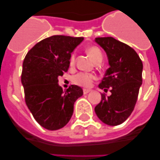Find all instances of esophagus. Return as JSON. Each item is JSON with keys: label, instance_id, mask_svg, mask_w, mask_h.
I'll list each match as a JSON object with an SVG mask.
<instances>
[{"label": "esophagus", "instance_id": "obj_1", "mask_svg": "<svg viewBox=\"0 0 160 160\" xmlns=\"http://www.w3.org/2000/svg\"><path fill=\"white\" fill-rule=\"evenodd\" d=\"M90 91H91V90H88V89H83V93H84V94H87V93H90Z\"/></svg>", "mask_w": 160, "mask_h": 160}]
</instances>
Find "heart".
<instances>
[{"instance_id": "b5f03b06", "label": "heart", "mask_w": 160, "mask_h": 160, "mask_svg": "<svg viewBox=\"0 0 160 160\" xmlns=\"http://www.w3.org/2000/svg\"><path fill=\"white\" fill-rule=\"evenodd\" d=\"M86 52L90 57L93 59L95 62H98L99 61L102 60V52H101V50L98 46H88L86 49ZM74 63H75V54L72 53L70 58V66L72 67ZM95 79H96V76L94 74L81 72L76 74L72 77V82L76 85H78V86L83 87V88H89V87L91 86L92 83H93V81Z\"/></svg>"}]
</instances>
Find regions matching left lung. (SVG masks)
I'll return each instance as SVG.
<instances>
[{"instance_id":"left-lung-1","label":"left lung","mask_w":160,"mask_h":160,"mask_svg":"<svg viewBox=\"0 0 160 160\" xmlns=\"http://www.w3.org/2000/svg\"><path fill=\"white\" fill-rule=\"evenodd\" d=\"M108 57L110 67L99 84L105 92L95 107V113L101 122L111 126L121 125L135 108L142 82V62L132 47L112 37L95 38Z\"/></svg>"}]
</instances>
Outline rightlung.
<instances>
[{"label": "right lung", "instance_id": "obj_1", "mask_svg": "<svg viewBox=\"0 0 160 160\" xmlns=\"http://www.w3.org/2000/svg\"><path fill=\"white\" fill-rule=\"evenodd\" d=\"M83 40V37L52 35L35 44L23 61L25 103L35 121L48 130L65 126L72 115L74 102L83 95L77 85L63 92L58 84V77L68 71L71 52Z\"/></svg>", "mask_w": 160, "mask_h": 160}]
</instances>
